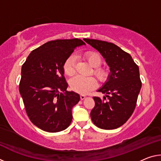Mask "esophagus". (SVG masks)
I'll return each mask as SVG.
<instances>
[{
	"label": "esophagus",
	"mask_w": 161,
	"mask_h": 161,
	"mask_svg": "<svg viewBox=\"0 0 161 161\" xmlns=\"http://www.w3.org/2000/svg\"><path fill=\"white\" fill-rule=\"evenodd\" d=\"M85 98H86V95H84V94H81L80 95V99L81 100H84V99H85Z\"/></svg>",
	"instance_id": "1"
}]
</instances>
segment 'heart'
Segmentation results:
<instances>
[{
    "label": "heart",
    "mask_w": 161,
    "mask_h": 161,
    "mask_svg": "<svg viewBox=\"0 0 161 161\" xmlns=\"http://www.w3.org/2000/svg\"><path fill=\"white\" fill-rule=\"evenodd\" d=\"M84 57L92 67H94L93 73L101 81H104L108 77V71L105 68L99 67L102 64V58L99 54L94 52H88L84 54ZM76 58L71 55L67 59L64 64L65 74L72 76L75 73ZM71 89L80 94H86L94 89L97 85V81L94 77H83L77 75L69 81Z\"/></svg>",
    "instance_id": "b5f03b06"
}]
</instances>
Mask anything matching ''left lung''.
Returning a JSON list of instances; mask_svg holds the SVG:
<instances>
[{"instance_id":"obj_1","label":"left lung","mask_w":161,"mask_h":161,"mask_svg":"<svg viewBox=\"0 0 161 161\" xmlns=\"http://www.w3.org/2000/svg\"><path fill=\"white\" fill-rule=\"evenodd\" d=\"M105 59L111 73L98 92L108 97H94L91 111L94 125L102 129H115L124 124L134 111L141 88L139 68L131 56L115 44L102 40L84 39Z\"/></svg>"}]
</instances>
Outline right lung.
I'll list each match as a JSON object with an SVG mask.
<instances>
[{"label":"right lung","mask_w":161,"mask_h":161,"mask_svg":"<svg viewBox=\"0 0 161 161\" xmlns=\"http://www.w3.org/2000/svg\"><path fill=\"white\" fill-rule=\"evenodd\" d=\"M83 45L77 38L49 41L32 50L22 66L19 91L26 113L45 131H62L72 122V109L80 97L67 91L63 66L75 48Z\"/></svg>","instance_id":"obj_1"}]
</instances>
